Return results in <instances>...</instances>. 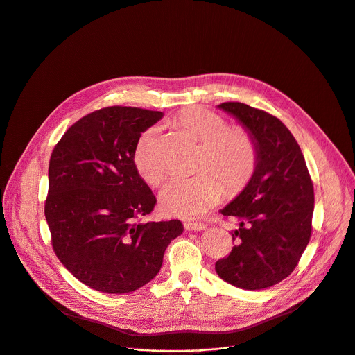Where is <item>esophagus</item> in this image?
<instances>
[{"label": "esophagus", "instance_id": "obj_1", "mask_svg": "<svg viewBox=\"0 0 355 355\" xmlns=\"http://www.w3.org/2000/svg\"><path fill=\"white\" fill-rule=\"evenodd\" d=\"M184 227L185 230H189V232H198V230H204L207 225L200 222H184Z\"/></svg>", "mask_w": 355, "mask_h": 355}]
</instances>
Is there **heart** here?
I'll return each mask as SVG.
<instances>
[{
  "mask_svg": "<svg viewBox=\"0 0 355 355\" xmlns=\"http://www.w3.org/2000/svg\"><path fill=\"white\" fill-rule=\"evenodd\" d=\"M177 122L200 144L198 174L175 177L162 191L163 209L178 218H196L220 202L225 189L239 193L251 180L259 160L252 135L241 126H227L225 118L204 108L184 110ZM157 128L146 129L136 140L132 160L139 175L151 187L166 177V167L156 157ZM224 184L222 186L220 181Z\"/></svg>",
  "mask_w": 355,
  "mask_h": 355,
  "instance_id": "heart-1",
  "label": "heart"
}]
</instances>
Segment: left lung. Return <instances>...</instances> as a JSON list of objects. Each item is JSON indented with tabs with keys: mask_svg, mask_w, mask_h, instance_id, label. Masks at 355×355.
I'll return each mask as SVG.
<instances>
[{
	"mask_svg": "<svg viewBox=\"0 0 355 355\" xmlns=\"http://www.w3.org/2000/svg\"><path fill=\"white\" fill-rule=\"evenodd\" d=\"M254 137L259 160L245 188L220 214L237 222L232 252L218 275L241 289H264L297 266L312 234L313 182L289 129L274 115L241 103L218 105Z\"/></svg>",
	"mask_w": 355,
	"mask_h": 355,
	"instance_id": "8db88e82",
	"label": "left lung"
}]
</instances>
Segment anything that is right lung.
<instances>
[{
  "label": "right lung",
  "instance_id": "1",
  "mask_svg": "<svg viewBox=\"0 0 355 355\" xmlns=\"http://www.w3.org/2000/svg\"><path fill=\"white\" fill-rule=\"evenodd\" d=\"M163 112L94 111L67 129L49 163L44 216L55 254L87 286L128 293L153 279L180 220L140 222L157 204L135 168L137 137Z\"/></svg>",
  "mask_w": 355,
  "mask_h": 355
}]
</instances>
